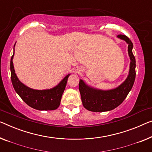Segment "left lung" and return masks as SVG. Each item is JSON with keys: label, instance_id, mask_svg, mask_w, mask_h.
<instances>
[{"label": "left lung", "instance_id": "obj_1", "mask_svg": "<svg viewBox=\"0 0 152 152\" xmlns=\"http://www.w3.org/2000/svg\"><path fill=\"white\" fill-rule=\"evenodd\" d=\"M117 37L125 40L128 44V51L131 60L129 75L119 87L109 91L93 89L86 85L82 80H80L79 91L83 105L90 111L104 112L114 109L123 102L134 85L136 76V61L132 53L133 44L126 35H119Z\"/></svg>", "mask_w": 152, "mask_h": 152}]
</instances>
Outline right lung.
Listing matches in <instances>:
<instances>
[{"label":"right lung","mask_w":152,"mask_h":152,"mask_svg":"<svg viewBox=\"0 0 152 152\" xmlns=\"http://www.w3.org/2000/svg\"><path fill=\"white\" fill-rule=\"evenodd\" d=\"M15 46V45H14ZM14 54V53H13ZM13 56L11 58V79L13 88L26 104L39 110H55L60 105L61 99L69 74L63 79L56 87L48 90H34L27 87L18 80L13 68Z\"/></svg>","instance_id":"right-lung-1"}]
</instances>
